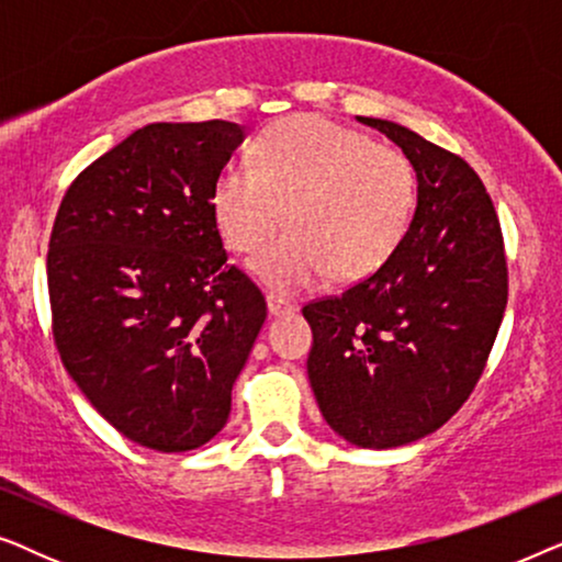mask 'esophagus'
<instances>
[{
  "label": "esophagus",
  "instance_id": "1",
  "mask_svg": "<svg viewBox=\"0 0 562 562\" xmlns=\"http://www.w3.org/2000/svg\"><path fill=\"white\" fill-rule=\"evenodd\" d=\"M266 304H268V314H271V317H283V314L294 312V304L286 302V299L276 296V294H268Z\"/></svg>",
  "mask_w": 562,
  "mask_h": 562
}]
</instances>
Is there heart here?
Segmentation results:
<instances>
[{
  "label": "heart",
  "mask_w": 562,
  "mask_h": 562,
  "mask_svg": "<svg viewBox=\"0 0 562 562\" xmlns=\"http://www.w3.org/2000/svg\"><path fill=\"white\" fill-rule=\"evenodd\" d=\"M227 245L256 250L283 220L291 227L250 260L279 294L379 271L402 245L417 206V173L402 150L358 130L304 114L260 137L250 160H229L212 191Z\"/></svg>",
  "instance_id": "heart-1"
}]
</instances>
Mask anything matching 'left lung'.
<instances>
[{"instance_id": "1", "label": "left lung", "mask_w": 562, "mask_h": 562, "mask_svg": "<svg viewBox=\"0 0 562 562\" xmlns=\"http://www.w3.org/2000/svg\"><path fill=\"white\" fill-rule=\"evenodd\" d=\"M417 173V210L379 271L304 306L322 417L358 448L386 450L440 429L479 383L504 319L509 276L494 202L456 153L389 120Z\"/></svg>"}]
</instances>
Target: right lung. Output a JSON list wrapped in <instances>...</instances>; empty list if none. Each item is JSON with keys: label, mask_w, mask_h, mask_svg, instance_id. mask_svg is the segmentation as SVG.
Here are the masks:
<instances>
[{"label": "right lung", "mask_w": 562, "mask_h": 562, "mask_svg": "<svg viewBox=\"0 0 562 562\" xmlns=\"http://www.w3.org/2000/svg\"><path fill=\"white\" fill-rule=\"evenodd\" d=\"M245 127L153 122L83 168L48 245L66 371L143 448L187 452L225 427L266 299L227 252L214 181Z\"/></svg>", "instance_id": "obj_1"}]
</instances>
